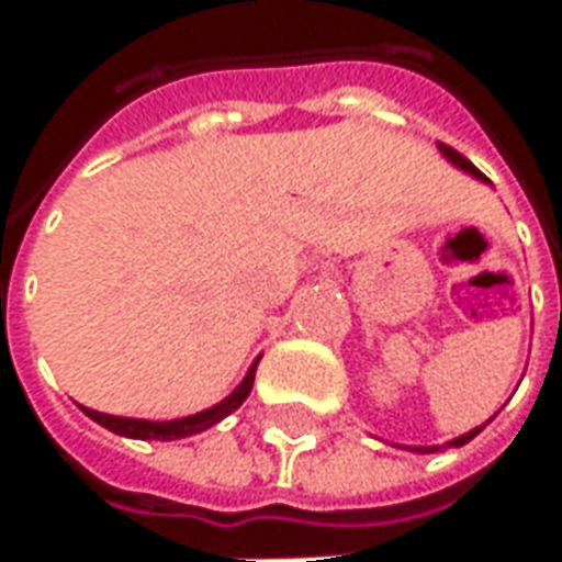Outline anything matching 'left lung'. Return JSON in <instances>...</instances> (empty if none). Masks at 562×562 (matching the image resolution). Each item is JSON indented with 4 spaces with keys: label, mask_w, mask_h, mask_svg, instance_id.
<instances>
[{
    "label": "left lung",
    "mask_w": 562,
    "mask_h": 562,
    "mask_svg": "<svg viewBox=\"0 0 562 562\" xmlns=\"http://www.w3.org/2000/svg\"><path fill=\"white\" fill-rule=\"evenodd\" d=\"M439 149H442V156H448V159L454 161V165H458V168H463V171H470L472 177H479V180H487V177H484L482 171H479V168H475V165H472L470 159H467V156H460L458 149L454 147H448V144H439ZM484 430V424L482 427H475V430H470V434H463V436H458V439H451V442H448V446H467V442H470L472 436H479ZM418 451H424V454H430V451H439V446H427V448H418Z\"/></svg>",
    "instance_id": "left-lung-1"
}]
</instances>
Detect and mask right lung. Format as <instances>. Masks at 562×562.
Masks as SVG:
<instances>
[{
  "label": "right lung",
  "mask_w": 562,
  "mask_h": 562,
  "mask_svg": "<svg viewBox=\"0 0 562 562\" xmlns=\"http://www.w3.org/2000/svg\"><path fill=\"white\" fill-rule=\"evenodd\" d=\"M256 367H249V373L246 379L234 389V394H228L225 401L216 403V406H210L204 413L189 415V418H173V422H144V418H120V415H104L95 413V409H87V406H80L83 413L90 415L92 422H99L108 430H114L120 436H128V439H161V442H168V439H183V436L201 434V430H207L216 422H222L225 415H232L240 403L249 397V391H252V382H256Z\"/></svg>",
  "instance_id": "obj_1"
}]
</instances>
